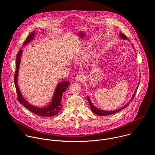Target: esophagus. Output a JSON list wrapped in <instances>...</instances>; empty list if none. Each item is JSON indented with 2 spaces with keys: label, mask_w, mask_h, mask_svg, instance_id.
<instances>
[{
  "label": "esophagus",
  "mask_w": 155,
  "mask_h": 155,
  "mask_svg": "<svg viewBox=\"0 0 155 155\" xmlns=\"http://www.w3.org/2000/svg\"><path fill=\"white\" fill-rule=\"evenodd\" d=\"M84 80V76L83 74H78L75 77V80L77 81H83Z\"/></svg>",
  "instance_id": "obj_1"
}]
</instances>
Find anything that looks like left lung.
I'll return each mask as SVG.
<instances>
[{"mask_svg": "<svg viewBox=\"0 0 155 155\" xmlns=\"http://www.w3.org/2000/svg\"><path fill=\"white\" fill-rule=\"evenodd\" d=\"M120 37L121 39H123V40H128V37H127V36H126L124 34H122V33H120ZM131 46H132V48H134V51H136L135 48H134V47L133 46V45H132V44H131ZM136 55H137V54H136ZM139 83H140V81H139V84H138V85H137V87H136V90H135V91H134V94L132 95V97H131L130 100L129 101V102L128 103H127L125 105L123 106L122 107H120V108H118V109L115 110H111V111H106V110H101V109H99V108H98L96 107L93 104V103H92V102H91V99H90V97H89V96H87V101H88V102H89V104H90L91 110H92L93 113H94L95 114H96V115H99V116H106V115H112V114H115V113H117V112H118L120 111V110H123V108H125L127 105H129L130 101H132V100H133L134 97V96H135V94H136V92H137V89H138V87H139Z\"/></svg>", "mask_w": 155, "mask_h": 155, "instance_id": "left-lung-1", "label": "left lung"}]
</instances>
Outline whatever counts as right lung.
<instances>
[{
    "label": "right lung",
    "mask_w": 155,
    "mask_h": 155,
    "mask_svg": "<svg viewBox=\"0 0 155 155\" xmlns=\"http://www.w3.org/2000/svg\"><path fill=\"white\" fill-rule=\"evenodd\" d=\"M37 32H35V31H33L32 32H31L28 35L26 40L24 42L23 47L25 46L29 42H31L34 38ZM22 53H23V50L21 49L19 51L16 56V71H15V78H14V82H15L16 90L18 94V101L21 105H23L27 109H28L31 112H32V113H34L37 115H38L40 117H46L55 116L61 111V110L62 108L61 99L62 97V94H63V93H64V91L67 90V88L70 85V81H64L59 83L57 84L53 96L52 100L47 106L43 107H38L31 104L23 97V94H22V93H21V91L18 85V72H19V64L21 62V58L22 56Z\"/></svg>",
    "instance_id": "obj_1"
}]
</instances>
